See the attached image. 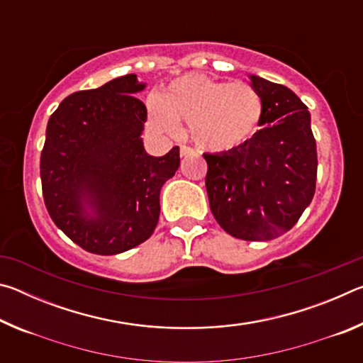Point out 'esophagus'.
Returning <instances> with one entry per match:
<instances>
[{
    "label": "esophagus",
    "mask_w": 363,
    "mask_h": 363,
    "mask_svg": "<svg viewBox=\"0 0 363 363\" xmlns=\"http://www.w3.org/2000/svg\"><path fill=\"white\" fill-rule=\"evenodd\" d=\"M179 152H181V157H189L194 153V149H190V147H187V145H181Z\"/></svg>",
    "instance_id": "1"
}]
</instances>
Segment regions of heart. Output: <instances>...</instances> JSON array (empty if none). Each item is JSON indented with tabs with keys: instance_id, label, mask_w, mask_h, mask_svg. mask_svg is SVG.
<instances>
[{
	"instance_id": "obj_1",
	"label": "heart",
	"mask_w": 363,
	"mask_h": 363,
	"mask_svg": "<svg viewBox=\"0 0 363 363\" xmlns=\"http://www.w3.org/2000/svg\"><path fill=\"white\" fill-rule=\"evenodd\" d=\"M261 96L245 83L186 75L149 101V120L155 130L174 134L179 121L189 123L196 147L208 152L240 149L261 128Z\"/></svg>"
}]
</instances>
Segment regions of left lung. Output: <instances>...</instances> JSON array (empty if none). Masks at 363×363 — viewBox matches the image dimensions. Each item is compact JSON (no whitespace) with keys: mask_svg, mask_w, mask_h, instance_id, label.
Masks as SVG:
<instances>
[{"mask_svg":"<svg viewBox=\"0 0 363 363\" xmlns=\"http://www.w3.org/2000/svg\"><path fill=\"white\" fill-rule=\"evenodd\" d=\"M261 96V130L240 149L205 153L206 192L218 224L248 242L291 229L312 201L317 145L311 113L284 84L250 75Z\"/></svg>","mask_w":363,"mask_h":363,"instance_id":"8db88e82","label":"left lung"}]
</instances>
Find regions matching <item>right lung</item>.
Masks as SVG:
<instances>
[{"mask_svg":"<svg viewBox=\"0 0 363 363\" xmlns=\"http://www.w3.org/2000/svg\"><path fill=\"white\" fill-rule=\"evenodd\" d=\"M134 73L60 102L46 128L40 174L48 213L78 247L118 255L155 230L160 190L179 168V147L152 157L140 134L147 108Z\"/></svg>","mask_w":363,"mask_h":363,"instance_id":"obj_1","label":"right lung"}]
</instances>
